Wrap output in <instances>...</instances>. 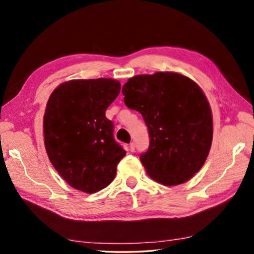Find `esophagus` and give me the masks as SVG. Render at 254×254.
<instances>
[{"instance_id":"obj_1","label":"esophagus","mask_w":254,"mask_h":254,"mask_svg":"<svg viewBox=\"0 0 254 254\" xmlns=\"http://www.w3.org/2000/svg\"><path fill=\"white\" fill-rule=\"evenodd\" d=\"M130 150H131V152H134V150H135V144H134V143L130 144Z\"/></svg>"}]
</instances>
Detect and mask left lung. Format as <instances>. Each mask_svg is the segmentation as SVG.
<instances>
[{
    "mask_svg": "<svg viewBox=\"0 0 254 254\" xmlns=\"http://www.w3.org/2000/svg\"><path fill=\"white\" fill-rule=\"evenodd\" d=\"M122 94L148 128V149L139 155L148 176L169 187L191 179L213 139L212 111L202 89L181 74L157 72L130 78Z\"/></svg>",
    "mask_w": 254,
    "mask_h": 254,
    "instance_id": "1",
    "label": "left lung"
}]
</instances>
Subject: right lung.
<instances>
[{
    "instance_id": "right-lung-1",
    "label": "right lung",
    "mask_w": 254,
    "mask_h": 254,
    "mask_svg": "<svg viewBox=\"0 0 254 254\" xmlns=\"http://www.w3.org/2000/svg\"><path fill=\"white\" fill-rule=\"evenodd\" d=\"M121 86L111 78L69 80L53 90L44 118L47 154L69 186L86 193L108 187L127 152L106 110Z\"/></svg>"
}]
</instances>
